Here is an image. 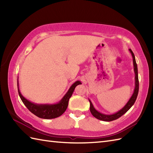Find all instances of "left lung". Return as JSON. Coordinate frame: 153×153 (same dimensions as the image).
I'll return each mask as SVG.
<instances>
[{
    "label": "left lung",
    "mask_w": 153,
    "mask_h": 153,
    "mask_svg": "<svg viewBox=\"0 0 153 153\" xmlns=\"http://www.w3.org/2000/svg\"><path fill=\"white\" fill-rule=\"evenodd\" d=\"M129 51L130 52V53L133 58V64H134V70L135 73V89L131 97L129 100L126 104V105L123 107L122 108L118 110V112H116L112 114H103L98 111L95 107H94L92 102L91 101V100L89 99V102H90V111L91 113L92 114V115L96 118L97 119L102 120V121L105 122H110L115 120L116 119L119 118L120 117H121L122 115L124 114L126 112H127L128 110L130 109L131 107L134 105V103L136 100V99L137 97L138 92H139V79H138V71H137V65L136 64L135 55L133 53L131 49H129Z\"/></svg>",
    "instance_id": "obj_1"
}]
</instances>
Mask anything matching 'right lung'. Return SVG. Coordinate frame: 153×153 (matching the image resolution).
Returning <instances> with one entry per match:
<instances>
[{"mask_svg":"<svg viewBox=\"0 0 153 153\" xmlns=\"http://www.w3.org/2000/svg\"><path fill=\"white\" fill-rule=\"evenodd\" d=\"M82 84L80 81H76L71 85L68 92L65 94L59 102L54 104H37L30 101L28 99H25L22 95V93L19 89V83L18 79V89L19 97L23 103L27 107V109L37 116L39 118L43 119H53L59 117L66 111L68 106L69 99L72 95L77 85Z\"/></svg>","mask_w":153,"mask_h":153,"instance_id":"1","label":"right lung"}]
</instances>
